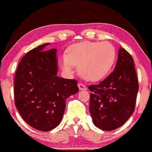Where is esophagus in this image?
<instances>
[{
    "mask_svg": "<svg viewBox=\"0 0 152 152\" xmlns=\"http://www.w3.org/2000/svg\"><path fill=\"white\" fill-rule=\"evenodd\" d=\"M78 87H79L80 90H86L87 89L86 86L83 83H80L78 84Z\"/></svg>",
    "mask_w": 152,
    "mask_h": 152,
    "instance_id": "34e87169",
    "label": "esophagus"
}]
</instances>
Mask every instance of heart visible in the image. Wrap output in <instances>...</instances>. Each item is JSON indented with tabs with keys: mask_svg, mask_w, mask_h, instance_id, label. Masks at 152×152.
<instances>
[{
	"mask_svg": "<svg viewBox=\"0 0 152 152\" xmlns=\"http://www.w3.org/2000/svg\"><path fill=\"white\" fill-rule=\"evenodd\" d=\"M115 58L116 51L112 43L86 41L70 46L68 55L61 58V65L68 72H73L77 66L83 77L98 80L109 72Z\"/></svg>",
	"mask_w": 152,
	"mask_h": 152,
	"instance_id": "b5f03b06",
	"label": "heart"
}]
</instances>
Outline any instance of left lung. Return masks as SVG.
I'll return each instance as SVG.
<instances>
[{
    "instance_id": "obj_1",
    "label": "left lung",
    "mask_w": 152,
    "mask_h": 152,
    "mask_svg": "<svg viewBox=\"0 0 152 152\" xmlns=\"http://www.w3.org/2000/svg\"><path fill=\"white\" fill-rule=\"evenodd\" d=\"M88 89L91 91L89 111L94 125L104 131L124 125L134 111L139 89L132 55L120 47L115 70Z\"/></svg>"
}]
</instances>
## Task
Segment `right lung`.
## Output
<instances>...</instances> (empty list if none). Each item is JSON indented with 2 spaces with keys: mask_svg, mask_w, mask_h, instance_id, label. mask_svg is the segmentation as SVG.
<instances>
[{
  "mask_svg": "<svg viewBox=\"0 0 152 152\" xmlns=\"http://www.w3.org/2000/svg\"><path fill=\"white\" fill-rule=\"evenodd\" d=\"M49 43L27 52L15 76V104L30 126L48 132L62 121L66 100L78 92L77 81L57 76L55 49L46 50Z\"/></svg>",
  "mask_w": 152,
  "mask_h": 152,
  "instance_id": "obj_1",
  "label": "right lung"
}]
</instances>
